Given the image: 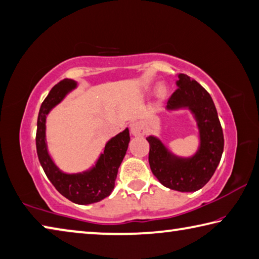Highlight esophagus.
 I'll return each instance as SVG.
<instances>
[{
  "mask_svg": "<svg viewBox=\"0 0 259 259\" xmlns=\"http://www.w3.org/2000/svg\"><path fill=\"white\" fill-rule=\"evenodd\" d=\"M131 133L135 137H140V135H143L145 134V127L141 124V122L139 121H135L131 124Z\"/></svg>",
  "mask_w": 259,
  "mask_h": 259,
  "instance_id": "1",
  "label": "esophagus"
}]
</instances>
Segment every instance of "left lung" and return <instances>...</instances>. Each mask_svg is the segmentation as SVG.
I'll use <instances>...</instances> for the list:
<instances>
[{
    "instance_id": "1",
    "label": "left lung",
    "mask_w": 259,
    "mask_h": 259,
    "mask_svg": "<svg viewBox=\"0 0 259 259\" xmlns=\"http://www.w3.org/2000/svg\"><path fill=\"white\" fill-rule=\"evenodd\" d=\"M178 88L167 101V110L188 108L200 131V148L193 157L181 158L169 152L156 137L149 142V165L160 184L179 192H196L211 179L224 151V134L217 110L209 93L196 80L180 73Z\"/></svg>"
}]
</instances>
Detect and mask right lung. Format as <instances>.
Listing matches in <instances>:
<instances>
[{
    "label": "right lung",
    "instance_id": "obj_1",
    "mask_svg": "<svg viewBox=\"0 0 259 259\" xmlns=\"http://www.w3.org/2000/svg\"><path fill=\"white\" fill-rule=\"evenodd\" d=\"M77 87V82L64 79L52 88L48 96L42 102L36 128V152L46 176L63 196L77 204H92L100 202L111 194L114 187L118 168L125 157L130 143L128 128L122 131L108 141L95 166L90 171L67 175L62 172L47 150L46 118L55 105H57L66 94Z\"/></svg>",
    "mask_w": 259,
    "mask_h": 259
}]
</instances>
